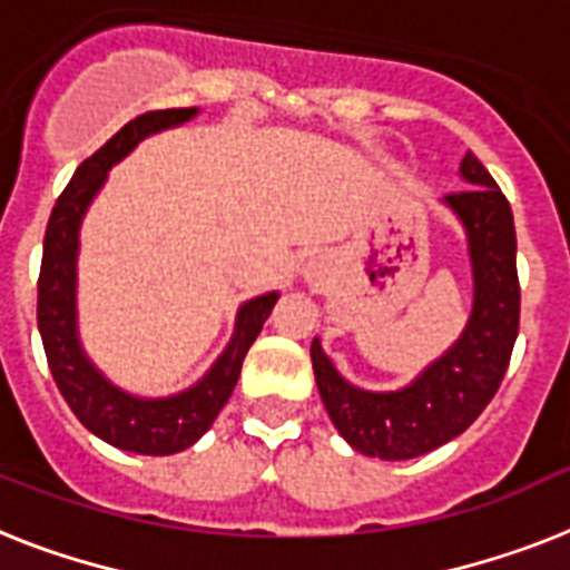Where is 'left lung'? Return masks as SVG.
I'll return each mask as SVG.
<instances>
[{
    "instance_id": "left-lung-1",
    "label": "left lung",
    "mask_w": 570,
    "mask_h": 570,
    "mask_svg": "<svg viewBox=\"0 0 570 570\" xmlns=\"http://www.w3.org/2000/svg\"><path fill=\"white\" fill-rule=\"evenodd\" d=\"M465 189L442 198L469 243L474 301L460 340L401 390H360L336 372L318 336L309 345L318 395L333 428L354 451L413 460L469 430L501 386L518 336L521 289L512 207L478 157L460 164Z\"/></svg>"
}]
</instances>
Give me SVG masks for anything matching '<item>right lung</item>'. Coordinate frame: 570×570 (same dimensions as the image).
<instances>
[{
	"mask_svg": "<svg viewBox=\"0 0 570 570\" xmlns=\"http://www.w3.org/2000/svg\"><path fill=\"white\" fill-rule=\"evenodd\" d=\"M198 117V108L149 110L119 128L105 146L78 166L55 202L43 239L37 281V327L60 395L92 436L119 451L166 456L196 445L237 386L243 360L275 307L277 293H263L237 309L234 336L207 374L189 390L166 397H142L108 381L87 357L78 336V243L87 207L105 187L108 173L137 149V142Z\"/></svg>",
	"mask_w": 570,
	"mask_h": 570,
	"instance_id": "1",
	"label": "right lung"
}]
</instances>
